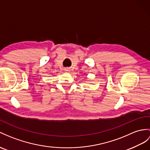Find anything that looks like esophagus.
<instances>
[{"instance_id": "esophagus-1", "label": "esophagus", "mask_w": 150, "mask_h": 150, "mask_svg": "<svg viewBox=\"0 0 150 150\" xmlns=\"http://www.w3.org/2000/svg\"><path fill=\"white\" fill-rule=\"evenodd\" d=\"M64 70H65V72H69V71H70V69H69V68H65Z\"/></svg>"}]
</instances>
